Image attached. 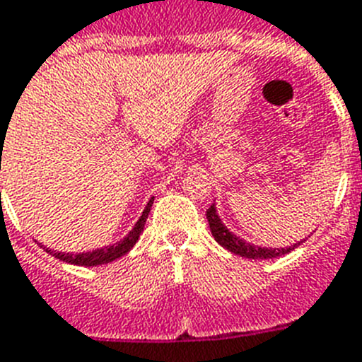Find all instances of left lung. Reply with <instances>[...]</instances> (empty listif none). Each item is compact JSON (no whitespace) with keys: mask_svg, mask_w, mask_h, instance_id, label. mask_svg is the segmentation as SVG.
I'll use <instances>...</instances> for the list:
<instances>
[{"mask_svg":"<svg viewBox=\"0 0 362 362\" xmlns=\"http://www.w3.org/2000/svg\"><path fill=\"white\" fill-rule=\"evenodd\" d=\"M206 216H207V222H209V229H211L213 237H215V240L218 242L220 246L229 250L231 253H235V255L246 257V259H276V257H282L286 255V253L293 251L298 244H303L304 242V240L298 242V244H293V246L290 247H281V250H279V247H269L268 250V247L253 246V244H250V242L240 240L237 235L231 233V231H229L222 222H220L215 206H211L209 209H207Z\"/></svg>","mask_w":362,"mask_h":362,"instance_id":"obj_1","label":"left lung"}]
</instances>
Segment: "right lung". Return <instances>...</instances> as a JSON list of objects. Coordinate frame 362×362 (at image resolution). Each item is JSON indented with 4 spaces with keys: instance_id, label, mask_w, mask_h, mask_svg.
Listing matches in <instances>:
<instances>
[{
    "instance_id": "1",
    "label": "right lung",
    "mask_w": 362,
    "mask_h": 362,
    "mask_svg": "<svg viewBox=\"0 0 362 362\" xmlns=\"http://www.w3.org/2000/svg\"><path fill=\"white\" fill-rule=\"evenodd\" d=\"M151 206H153V199L147 202L146 209H144L142 216H140L136 224H134V228L131 229L127 237H125L124 240L118 242V244L102 247V250L87 251V253H78V255H71V253H58V251H52V250H47V251H49L52 257H56V259L64 260V262H69V264H76V266H100V264L112 262V260L124 257L125 253H127L134 244H136L138 237H140V233L144 231V224H146L147 215H149L151 211Z\"/></svg>"
}]
</instances>
